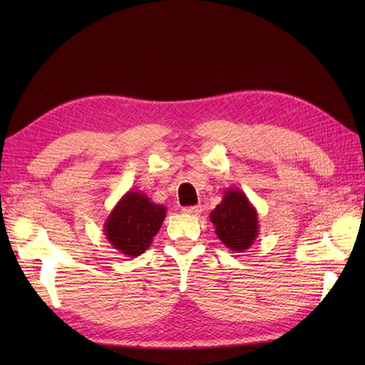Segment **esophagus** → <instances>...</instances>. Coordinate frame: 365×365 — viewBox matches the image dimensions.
<instances>
[{
  "label": "esophagus",
  "instance_id": "1",
  "mask_svg": "<svg viewBox=\"0 0 365 365\" xmlns=\"http://www.w3.org/2000/svg\"><path fill=\"white\" fill-rule=\"evenodd\" d=\"M182 212L185 215H199L200 212H202V207L200 205H195V207H183Z\"/></svg>",
  "mask_w": 365,
  "mask_h": 365
}]
</instances>
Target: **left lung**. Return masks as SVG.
Segmentation results:
<instances>
[{
  "label": "left lung",
  "instance_id": "8db88e82",
  "mask_svg": "<svg viewBox=\"0 0 365 365\" xmlns=\"http://www.w3.org/2000/svg\"><path fill=\"white\" fill-rule=\"evenodd\" d=\"M210 221L215 234L230 251L243 252L257 240V210L240 188L226 190L222 200L210 213Z\"/></svg>",
  "mask_w": 365,
  "mask_h": 365
}]
</instances>
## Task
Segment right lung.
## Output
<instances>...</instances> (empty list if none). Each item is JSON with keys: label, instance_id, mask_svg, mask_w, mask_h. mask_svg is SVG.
Instances as JSON below:
<instances>
[{"label": "right lung", "instance_id": "1", "mask_svg": "<svg viewBox=\"0 0 365 365\" xmlns=\"http://www.w3.org/2000/svg\"><path fill=\"white\" fill-rule=\"evenodd\" d=\"M166 218V207L155 204L144 192L130 190L114 205L103 224L110 245L127 257L149 250Z\"/></svg>", "mask_w": 365, "mask_h": 365}]
</instances>
